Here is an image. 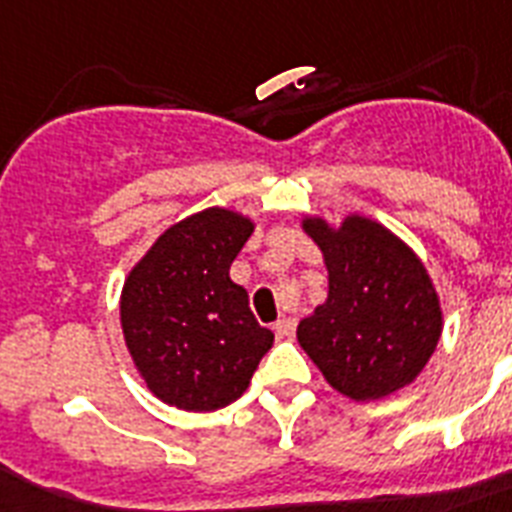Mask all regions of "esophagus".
I'll return each mask as SVG.
<instances>
[{
    "label": "esophagus",
    "mask_w": 512,
    "mask_h": 512,
    "mask_svg": "<svg viewBox=\"0 0 512 512\" xmlns=\"http://www.w3.org/2000/svg\"><path fill=\"white\" fill-rule=\"evenodd\" d=\"M294 328H297V321H294L292 315H284V318H278L276 326H273V331H276L278 339H292Z\"/></svg>",
    "instance_id": "esophagus-1"
}]
</instances>
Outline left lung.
I'll use <instances>...</instances> for the list:
<instances>
[{
	"label": "left lung",
	"instance_id": "obj_1",
	"mask_svg": "<svg viewBox=\"0 0 512 512\" xmlns=\"http://www.w3.org/2000/svg\"><path fill=\"white\" fill-rule=\"evenodd\" d=\"M328 270V297L297 326V342L336 392L384 400L413 384L434 355L444 315L413 247L365 215L331 223L302 215Z\"/></svg>",
	"mask_w": 512,
	"mask_h": 512
}]
</instances>
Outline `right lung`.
<instances>
[{
  "label": "right lung",
  "mask_w": 512,
  "mask_h": 512,
  "mask_svg": "<svg viewBox=\"0 0 512 512\" xmlns=\"http://www.w3.org/2000/svg\"><path fill=\"white\" fill-rule=\"evenodd\" d=\"M249 215L207 207L165 228L128 270L120 328L128 355L157 400L210 413L247 392L273 347L247 289L228 270L255 234Z\"/></svg>",
  "instance_id": "obj_1"
}]
</instances>
